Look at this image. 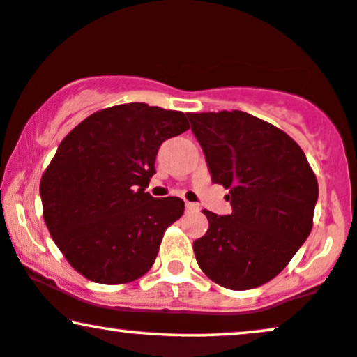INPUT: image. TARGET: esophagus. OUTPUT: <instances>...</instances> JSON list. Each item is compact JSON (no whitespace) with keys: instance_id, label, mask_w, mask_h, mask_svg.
Returning <instances> with one entry per match:
<instances>
[{"instance_id":"esophagus-1","label":"esophagus","mask_w":357,"mask_h":357,"mask_svg":"<svg viewBox=\"0 0 357 357\" xmlns=\"http://www.w3.org/2000/svg\"><path fill=\"white\" fill-rule=\"evenodd\" d=\"M186 211L196 212V211H199V207H197V204H194V202H186Z\"/></svg>"}]
</instances>
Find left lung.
Listing matches in <instances>:
<instances>
[{
	"instance_id": "obj_1",
	"label": "left lung",
	"mask_w": 357,
	"mask_h": 357,
	"mask_svg": "<svg viewBox=\"0 0 357 357\" xmlns=\"http://www.w3.org/2000/svg\"><path fill=\"white\" fill-rule=\"evenodd\" d=\"M212 183L229 189L232 212L204 211L209 229L192 249L220 287L250 290L287 267L308 238L318 181L285 132L241 110L188 114Z\"/></svg>"
}]
</instances>
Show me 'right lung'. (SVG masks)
Segmentation results:
<instances>
[{
  "mask_svg": "<svg viewBox=\"0 0 357 357\" xmlns=\"http://www.w3.org/2000/svg\"><path fill=\"white\" fill-rule=\"evenodd\" d=\"M188 128L183 112L135 102L96 112L62 139L39 192L52 241L85 278L120 285L155 264L184 201L145 189L161 143Z\"/></svg>",
  "mask_w": 357,
  "mask_h": 357,
  "instance_id": "add662e5",
  "label": "right lung"
}]
</instances>
